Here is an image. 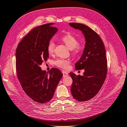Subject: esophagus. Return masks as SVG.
Masks as SVG:
<instances>
[{"label": "esophagus", "instance_id": "esophagus-1", "mask_svg": "<svg viewBox=\"0 0 127 127\" xmlns=\"http://www.w3.org/2000/svg\"><path fill=\"white\" fill-rule=\"evenodd\" d=\"M62 73H63V76L64 77V76H66L68 75V73H67V72L65 71H62Z\"/></svg>", "mask_w": 127, "mask_h": 127}]
</instances>
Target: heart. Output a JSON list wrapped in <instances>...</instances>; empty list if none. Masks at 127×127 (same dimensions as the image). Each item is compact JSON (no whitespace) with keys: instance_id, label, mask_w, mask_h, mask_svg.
I'll list each match as a JSON object with an SVG mask.
<instances>
[{"instance_id":"obj_1","label":"heart","mask_w":127,"mask_h":127,"mask_svg":"<svg viewBox=\"0 0 127 127\" xmlns=\"http://www.w3.org/2000/svg\"><path fill=\"white\" fill-rule=\"evenodd\" d=\"M62 40L63 41L67 47L73 52V53L77 55L80 53L82 51V47L78 44V41L76 37L71 34H67L62 38ZM55 48V43L53 40H51L49 42L47 46V51L49 54H52L54 52ZM54 64L59 68L66 69L69 68L70 61L65 59H58L54 62Z\"/></svg>"}]
</instances>
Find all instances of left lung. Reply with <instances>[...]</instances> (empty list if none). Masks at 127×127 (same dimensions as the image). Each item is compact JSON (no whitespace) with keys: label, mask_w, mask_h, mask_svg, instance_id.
Instances as JSON below:
<instances>
[{"label":"left lung","mask_w":127,"mask_h":127,"mask_svg":"<svg viewBox=\"0 0 127 127\" xmlns=\"http://www.w3.org/2000/svg\"><path fill=\"white\" fill-rule=\"evenodd\" d=\"M73 28L82 32L85 39L83 54L75 64L76 70L84 69L83 75L70 73L73 79L71 93L79 101L93 98L105 80L107 68L105 46L100 37L90 27L79 23H69Z\"/></svg>","instance_id":"8db88e82"}]
</instances>
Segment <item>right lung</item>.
<instances>
[{
    "instance_id": "right-lung-1",
    "label": "right lung",
    "mask_w": 127,
    "mask_h": 127,
    "mask_svg": "<svg viewBox=\"0 0 127 127\" xmlns=\"http://www.w3.org/2000/svg\"><path fill=\"white\" fill-rule=\"evenodd\" d=\"M54 23L32 29L19 43L16 51L17 78L27 95L40 103L52 99L63 74L57 68L49 73L42 70L40 65L49 57L47 46L58 29Z\"/></svg>"
}]
</instances>
